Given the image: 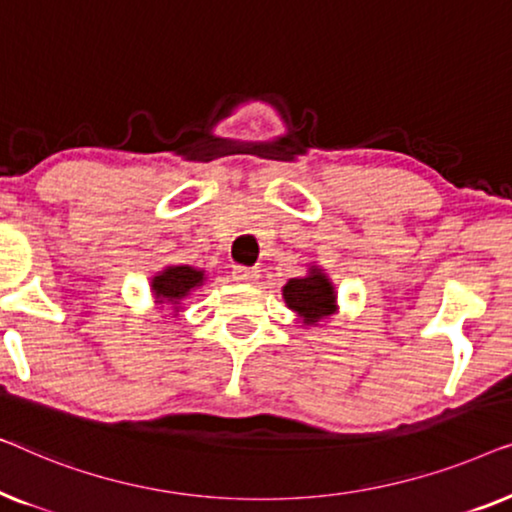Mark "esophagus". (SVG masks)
I'll use <instances>...</instances> for the list:
<instances>
[{"mask_svg": "<svg viewBox=\"0 0 512 512\" xmlns=\"http://www.w3.org/2000/svg\"><path fill=\"white\" fill-rule=\"evenodd\" d=\"M256 277H258V270L256 268H247V265H235V268H233V279H235V282L249 284V282H254Z\"/></svg>", "mask_w": 512, "mask_h": 512, "instance_id": "esophagus-1", "label": "esophagus"}]
</instances>
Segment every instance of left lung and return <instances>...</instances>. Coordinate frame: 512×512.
Returning <instances> with one entry per match:
<instances>
[{"label": "left lung", "instance_id": "8db88e82", "mask_svg": "<svg viewBox=\"0 0 512 512\" xmlns=\"http://www.w3.org/2000/svg\"><path fill=\"white\" fill-rule=\"evenodd\" d=\"M282 296L289 310L296 312L305 326H317L321 319H328L338 310L335 286L317 265H312L305 277L289 279L284 284Z\"/></svg>", "mask_w": 512, "mask_h": 512}]
</instances>
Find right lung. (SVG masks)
<instances>
[{
  "label": "right lung",
  "mask_w": 512,
  "mask_h": 512,
  "mask_svg": "<svg viewBox=\"0 0 512 512\" xmlns=\"http://www.w3.org/2000/svg\"><path fill=\"white\" fill-rule=\"evenodd\" d=\"M202 282H205V270L191 268V265H167L163 272L151 279V293L158 305L167 303L179 310L181 300L191 296V291L202 286Z\"/></svg>",
  "instance_id": "add662e5"
}]
</instances>
